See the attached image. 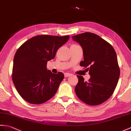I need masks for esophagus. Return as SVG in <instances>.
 Instances as JSON below:
<instances>
[{
  "mask_svg": "<svg viewBox=\"0 0 131 131\" xmlns=\"http://www.w3.org/2000/svg\"><path fill=\"white\" fill-rule=\"evenodd\" d=\"M71 75H72V74H71V73H64L65 77H69Z\"/></svg>",
  "mask_w": 131,
  "mask_h": 131,
  "instance_id": "esophagus-1",
  "label": "esophagus"
}]
</instances>
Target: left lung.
<instances>
[{
  "mask_svg": "<svg viewBox=\"0 0 131 131\" xmlns=\"http://www.w3.org/2000/svg\"><path fill=\"white\" fill-rule=\"evenodd\" d=\"M83 49L84 60L80 66L87 68L91 78L88 82L77 75L76 95L91 106L104 102L112 95L118 81L120 71L116 53L110 43L98 35L90 32L72 37Z\"/></svg>",
  "mask_w": 131,
  "mask_h": 131,
  "instance_id": "1",
  "label": "left lung"
}]
</instances>
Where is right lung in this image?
I'll return each mask as SVG.
<instances>
[{
    "label": "right lung",
    "instance_id": "add662e5",
    "mask_svg": "<svg viewBox=\"0 0 131 131\" xmlns=\"http://www.w3.org/2000/svg\"><path fill=\"white\" fill-rule=\"evenodd\" d=\"M69 38V36L40 35L31 38L19 48L14 58L12 79L25 101L41 104L55 95L64 75L48 70L47 64L54 58L57 50Z\"/></svg>",
    "mask_w": 131,
    "mask_h": 131
}]
</instances>
